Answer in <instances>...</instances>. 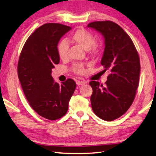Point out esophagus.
<instances>
[{
    "label": "esophagus",
    "instance_id": "34e87169",
    "mask_svg": "<svg viewBox=\"0 0 156 156\" xmlns=\"http://www.w3.org/2000/svg\"><path fill=\"white\" fill-rule=\"evenodd\" d=\"M86 83L84 81H77L76 82V84H77V85H84V84Z\"/></svg>",
    "mask_w": 156,
    "mask_h": 156
}]
</instances>
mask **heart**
Segmentation results:
<instances>
[{"label": "heart", "mask_w": 156, "mask_h": 156, "mask_svg": "<svg viewBox=\"0 0 156 156\" xmlns=\"http://www.w3.org/2000/svg\"><path fill=\"white\" fill-rule=\"evenodd\" d=\"M71 39L93 55H97L100 51V45L94 41V37L93 34L86 29H79L76 30L71 36ZM68 48V44L66 41L62 40L58 42L57 44V52L59 57L62 59L66 58ZM73 69L76 73L80 74L85 72L83 64H75L73 67Z\"/></svg>", "instance_id": "b5f03b06"}]
</instances>
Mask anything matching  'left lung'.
I'll list each match as a JSON object with an SVG mask.
<instances>
[{
	"label": "left lung",
	"mask_w": 156,
	"mask_h": 156,
	"mask_svg": "<svg viewBox=\"0 0 156 156\" xmlns=\"http://www.w3.org/2000/svg\"><path fill=\"white\" fill-rule=\"evenodd\" d=\"M87 27L103 35L105 48L101 64L103 72H110L105 87L98 81L89 83L91 107L101 119L113 121L122 116L134 100L139 83V56L131 38L117 24L98 21Z\"/></svg>",
	"instance_id": "left-lung-1"
}]
</instances>
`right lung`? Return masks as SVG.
<instances>
[{"mask_svg":"<svg viewBox=\"0 0 156 156\" xmlns=\"http://www.w3.org/2000/svg\"><path fill=\"white\" fill-rule=\"evenodd\" d=\"M71 29L56 23L39 27L25 42L18 63L19 80L30 106L39 115L51 121L66 114L76 87L72 79L59 84L51 75L60 61L57 44Z\"/></svg>","mask_w":156,"mask_h":156,"instance_id":"add662e5","label":"right lung"}]
</instances>
